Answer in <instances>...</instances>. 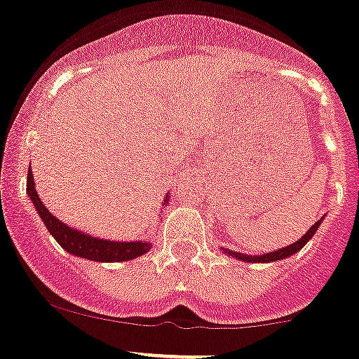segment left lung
<instances>
[{
  "label": "left lung",
  "mask_w": 359,
  "mask_h": 359,
  "mask_svg": "<svg viewBox=\"0 0 359 359\" xmlns=\"http://www.w3.org/2000/svg\"><path fill=\"white\" fill-rule=\"evenodd\" d=\"M321 221H318L316 224H312L311 229H309V231L305 233L300 240H297L294 243H291V245H287V247H283V249H279V250H273V252H266V254H263V256H249V254L233 252V250H224V252H228L231 257H236V259L247 261V263H272V261L284 259V257H290V256H293L294 252H298V250H300L302 247H304L305 243H307L309 240L314 236V233L318 231V228L321 226Z\"/></svg>",
  "instance_id": "8db88e82"
}]
</instances>
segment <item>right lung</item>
<instances>
[{
    "instance_id": "right-lung-1",
    "label": "right lung",
    "mask_w": 359,
    "mask_h": 359,
    "mask_svg": "<svg viewBox=\"0 0 359 359\" xmlns=\"http://www.w3.org/2000/svg\"><path fill=\"white\" fill-rule=\"evenodd\" d=\"M27 196L33 201L34 208L38 210V215L41 217L43 224L47 226L48 233L55 238V242L66 250V252L73 254L76 257H86L91 261H102V263H112V261H128L135 259V257L142 256L147 252L152 247L151 242L147 240H137V242H116V240H103L98 236L87 235V233L79 231V229L72 228V226L65 224L59 221L57 217L50 214L41 203L40 196L34 187L33 172L27 170V186H26ZM170 193L165 196V203L163 207L168 205Z\"/></svg>"
}]
</instances>
